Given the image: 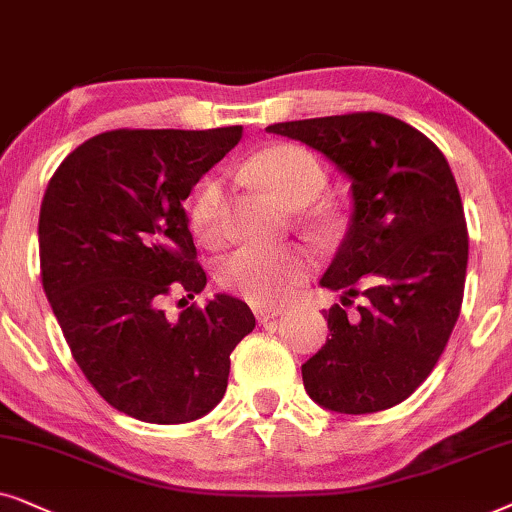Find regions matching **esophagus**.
<instances>
[{"label": "esophagus", "instance_id": "1", "mask_svg": "<svg viewBox=\"0 0 512 512\" xmlns=\"http://www.w3.org/2000/svg\"><path fill=\"white\" fill-rule=\"evenodd\" d=\"M281 309H271V306H257L255 309V318H257V323L260 325H267L269 320H274V318H278L281 316Z\"/></svg>", "mask_w": 512, "mask_h": 512}]
</instances>
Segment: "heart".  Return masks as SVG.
<instances>
[{
  "label": "heart",
  "mask_w": 512,
  "mask_h": 512,
  "mask_svg": "<svg viewBox=\"0 0 512 512\" xmlns=\"http://www.w3.org/2000/svg\"><path fill=\"white\" fill-rule=\"evenodd\" d=\"M257 185L274 194L283 206L304 208L323 194L327 173L309 149L274 145L248 163ZM224 187L220 177H208L189 203V224L203 241H217L222 234ZM311 267V255L299 245L257 248L243 245L220 262V283L234 295L257 306L288 302Z\"/></svg>",
  "instance_id": "1"
}]
</instances>
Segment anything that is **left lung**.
Returning a JSON list of instances; mask_svg holds the SVG:
<instances>
[{
  "instance_id": "obj_1",
  "label": "left lung",
  "mask_w": 512,
  "mask_h": 512,
  "mask_svg": "<svg viewBox=\"0 0 512 512\" xmlns=\"http://www.w3.org/2000/svg\"><path fill=\"white\" fill-rule=\"evenodd\" d=\"M269 133L304 142L351 180V222L320 278L360 294L349 317L325 311L330 339L302 365L313 403L370 414L403 403L433 372L461 311L468 231L459 187L438 147L379 112L285 121Z\"/></svg>"
}]
</instances>
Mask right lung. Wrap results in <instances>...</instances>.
Returning a JSON list of instances; mask_svg holds the SVG:
<instances>
[{"label": "right lung", "mask_w": 512, "mask_h": 512, "mask_svg": "<svg viewBox=\"0 0 512 512\" xmlns=\"http://www.w3.org/2000/svg\"><path fill=\"white\" fill-rule=\"evenodd\" d=\"M241 135L243 126L109 131L67 154L46 187V299L95 391L147 424L213 410L231 351L255 327L250 306L229 295L175 320L161 309L173 292L194 299L206 288L182 201Z\"/></svg>", "instance_id": "right-lung-1"}]
</instances>
